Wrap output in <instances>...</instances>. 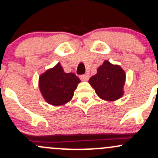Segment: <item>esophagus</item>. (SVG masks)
<instances>
[{
  "label": "esophagus",
  "instance_id": "esophagus-1",
  "mask_svg": "<svg viewBox=\"0 0 158 158\" xmlns=\"http://www.w3.org/2000/svg\"><path fill=\"white\" fill-rule=\"evenodd\" d=\"M79 77H80V79L83 81H87L88 79H89V76L87 75V74H85V75H81Z\"/></svg>",
  "mask_w": 158,
  "mask_h": 158
}]
</instances>
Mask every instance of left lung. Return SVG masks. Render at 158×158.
I'll list each match as a JSON object with an SVG mask.
<instances>
[{
  "label": "left lung",
  "instance_id": "left-lung-1",
  "mask_svg": "<svg viewBox=\"0 0 158 158\" xmlns=\"http://www.w3.org/2000/svg\"><path fill=\"white\" fill-rule=\"evenodd\" d=\"M125 81L124 70L118 65H114L108 61H105L97 69V73L90 77L88 82L101 99L114 101L123 95Z\"/></svg>",
  "mask_w": 158,
  "mask_h": 158
}]
</instances>
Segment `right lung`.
<instances>
[{"mask_svg": "<svg viewBox=\"0 0 158 158\" xmlns=\"http://www.w3.org/2000/svg\"><path fill=\"white\" fill-rule=\"evenodd\" d=\"M80 79L73 73H66L58 63L39 77V88L49 104L58 106L72 99Z\"/></svg>", "mask_w": 158, "mask_h": 158, "instance_id": "obj_1", "label": "right lung"}]
</instances>
